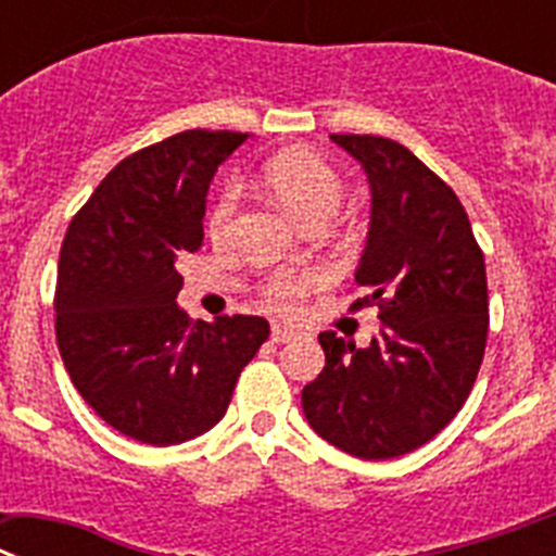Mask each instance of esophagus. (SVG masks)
<instances>
[{
	"mask_svg": "<svg viewBox=\"0 0 556 556\" xmlns=\"http://www.w3.org/2000/svg\"><path fill=\"white\" fill-rule=\"evenodd\" d=\"M296 338V332L290 327H282V324H274L271 327V340L274 343H288V340Z\"/></svg>",
	"mask_w": 556,
	"mask_h": 556,
	"instance_id": "esophagus-1",
	"label": "esophagus"
}]
</instances>
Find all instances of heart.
Instances as JSON below:
<instances>
[{
  "label": "heart",
  "instance_id": "heart-1",
  "mask_svg": "<svg viewBox=\"0 0 556 556\" xmlns=\"http://www.w3.org/2000/svg\"><path fill=\"white\" fill-rule=\"evenodd\" d=\"M263 182L274 193V199L304 227L315 222H329L343 202L340 174L321 154L307 152V149H288V152L274 154L263 166ZM238 207H241V185L224 182L207 213V232L213 241L222 243L227 238ZM318 282H321V274L315 268H282L263 279L260 296L274 309H293L299 299L307 296Z\"/></svg>",
  "mask_w": 556,
  "mask_h": 556
}]
</instances>
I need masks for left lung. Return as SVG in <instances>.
Returning a JSON list of instances; mask_svg holds the SVG:
<instances>
[{"label": "left lung", "mask_w": 556, "mask_h": 556, "mask_svg": "<svg viewBox=\"0 0 556 556\" xmlns=\"http://www.w3.org/2000/svg\"><path fill=\"white\" fill-rule=\"evenodd\" d=\"M371 182V229L352 309L379 307L382 332L357 349L327 329V365L304 384L307 424L359 459L415 452L452 421L488 343V277L457 193L407 147L379 135H332Z\"/></svg>", "instance_id": "1"}]
</instances>
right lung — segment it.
Wrapping results in <instances>:
<instances>
[{"instance_id": "add662e5", "label": "right lung", "mask_w": 556, "mask_h": 556, "mask_svg": "<svg viewBox=\"0 0 556 556\" xmlns=\"http://www.w3.org/2000/svg\"><path fill=\"white\" fill-rule=\"evenodd\" d=\"M247 132L188 129L138 149L77 210L60 247L54 332L68 377L104 424L149 446L224 418L268 338L260 315L191 321L177 260L204 241V197Z\"/></svg>"}]
</instances>
